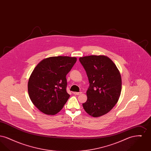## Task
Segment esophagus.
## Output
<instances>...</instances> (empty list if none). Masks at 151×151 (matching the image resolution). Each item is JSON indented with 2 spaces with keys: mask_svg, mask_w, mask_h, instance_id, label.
I'll return each mask as SVG.
<instances>
[{
  "mask_svg": "<svg viewBox=\"0 0 151 151\" xmlns=\"http://www.w3.org/2000/svg\"><path fill=\"white\" fill-rule=\"evenodd\" d=\"M73 93L74 94H75V95H80V94H81L82 93V92H73Z\"/></svg>",
  "mask_w": 151,
  "mask_h": 151,
  "instance_id": "1",
  "label": "esophagus"
}]
</instances>
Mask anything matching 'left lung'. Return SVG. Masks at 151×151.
I'll return each mask as SVG.
<instances>
[{"mask_svg": "<svg viewBox=\"0 0 151 151\" xmlns=\"http://www.w3.org/2000/svg\"><path fill=\"white\" fill-rule=\"evenodd\" d=\"M90 83L87 100L83 104L86 113L99 117L109 112L117 103L122 90V79L114 63L105 55L79 58Z\"/></svg>", "mask_w": 151, "mask_h": 151, "instance_id": "1", "label": "left lung"}]
</instances>
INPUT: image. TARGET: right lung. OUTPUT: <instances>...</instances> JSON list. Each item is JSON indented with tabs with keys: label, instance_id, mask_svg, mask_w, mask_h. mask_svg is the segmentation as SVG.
<instances>
[{
	"label": "right lung",
	"instance_id": "obj_1",
	"mask_svg": "<svg viewBox=\"0 0 151 151\" xmlns=\"http://www.w3.org/2000/svg\"><path fill=\"white\" fill-rule=\"evenodd\" d=\"M77 58L67 56L47 58L37 65L29 77V97L40 111L55 115L70 97L66 91V75Z\"/></svg>",
	"mask_w": 151,
	"mask_h": 151
}]
</instances>
